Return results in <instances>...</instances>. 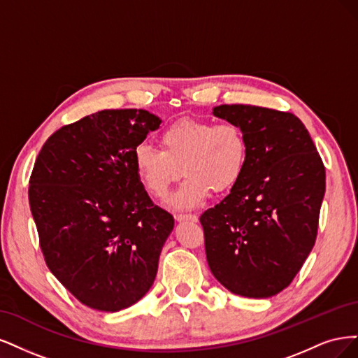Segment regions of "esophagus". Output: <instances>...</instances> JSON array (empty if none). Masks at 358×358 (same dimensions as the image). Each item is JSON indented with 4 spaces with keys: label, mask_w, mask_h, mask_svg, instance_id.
I'll list each match as a JSON object with an SVG mask.
<instances>
[{
    "label": "esophagus",
    "mask_w": 358,
    "mask_h": 358,
    "mask_svg": "<svg viewBox=\"0 0 358 358\" xmlns=\"http://www.w3.org/2000/svg\"><path fill=\"white\" fill-rule=\"evenodd\" d=\"M176 220H178V222H198V215H194V214H176Z\"/></svg>",
    "instance_id": "esophagus-1"
}]
</instances>
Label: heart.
Returning a JSON list of instances; mask_svg holds the SVG:
<instances>
[{
	"instance_id": "1",
	"label": "heart",
	"mask_w": 358,
	"mask_h": 358,
	"mask_svg": "<svg viewBox=\"0 0 358 358\" xmlns=\"http://www.w3.org/2000/svg\"><path fill=\"white\" fill-rule=\"evenodd\" d=\"M159 144L160 150L136 145L134 168L153 198H164L182 171L186 178L168 201L177 210L201 205L211 190L217 194L232 190L247 168V138L229 122H176L159 135Z\"/></svg>"
}]
</instances>
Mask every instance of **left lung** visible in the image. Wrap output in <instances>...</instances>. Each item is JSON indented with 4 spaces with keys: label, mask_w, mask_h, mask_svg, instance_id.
Listing matches in <instances>:
<instances>
[{
    "label": "left lung",
    "mask_w": 358,
    "mask_h": 358,
    "mask_svg": "<svg viewBox=\"0 0 358 358\" xmlns=\"http://www.w3.org/2000/svg\"><path fill=\"white\" fill-rule=\"evenodd\" d=\"M248 143L244 176L201 215L208 266L229 292L271 297L290 285L313 250L326 168L305 124L272 108L218 106Z\"/></svg>",
    "instance_id": "obj_1"
}]
</instances>
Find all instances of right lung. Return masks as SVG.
<instances>
[{
  "label": "right lung",
  "instance_id": "right-lung-1",
  "mask_svg": "<svg viewBox=\"0 0 358 358\" xmlns=\"http://www.w3.org/2000/svg\"><path fill=\"white\" fill-rule=\"evenodd\" d=\"M160 122L145 110H102L52 134L34 164L28 196L44 260L92 309L140 301L174 229L134 168L135 147Z\"/></svg>",
  "mask_w": 358,
  "mask_h": 358
}]
</instances>
